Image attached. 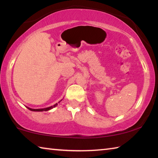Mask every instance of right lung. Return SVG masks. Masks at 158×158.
Returning <instances> with one entry per match:
<instances>
[{
    "label": "right lung",
    "mask_w": 158,
    "mask_h": 158,
    "mask_svg": "<svg viewBox=\"0 0 158 158\" xmlns=\"http://www.w3.org/2000/svg\"><path fill=\"white\" fill-rule=\"evenodd\" d=\"M61 101V100H60ZM58 105V103L55 104L53 106H49V107H47V108H43V109H31V108H29V107H27L29 110L31 111H49L50 110V109H52L53 108H54L55 106H56Z\"/></svg>",
    "instance_id": "add662e5"
}]
</instances>
